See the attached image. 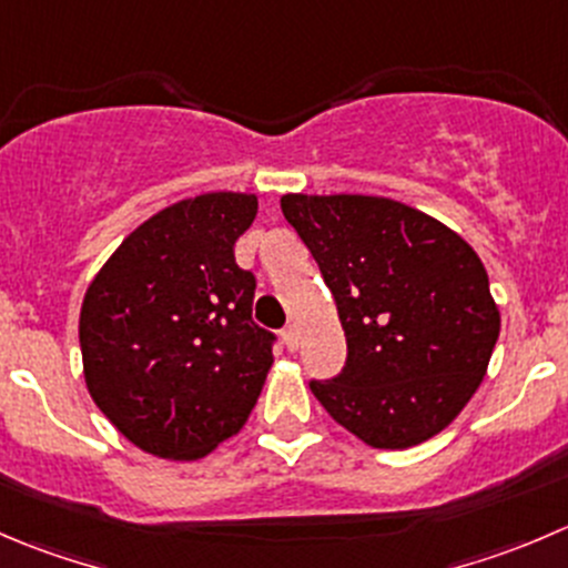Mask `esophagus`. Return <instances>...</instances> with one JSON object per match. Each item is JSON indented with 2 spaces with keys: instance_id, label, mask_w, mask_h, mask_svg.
I'll list each match as a JSON object with an SVG mask.
<instances>
[{
  "instance_id": "1",
  "label": "esophagus",
  "mask_w": 568,
  "mask_h": 568,
  "mask_svg": "<svg viewBox=\"0 0 568 568\" xmlns=\"http://www.w3.org/2000/svg\"><path fill=\"white\" fill-rule=\"evenodd\" d=\"M283 341H285V346H288L291 352H296V349H300V329H296L294 324H291V327H285L283 329Z\"/></svg>"
}]
</instances>
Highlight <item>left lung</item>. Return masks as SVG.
<instances>
[{
    "instance_id": "8db88e82",
    "label": "left lung",
    "mask_w": 568,
    "mask_h": 568,
    "mask_svg": "<svg viewBox=\"0 0 568 568\" xmlns=\"http://www.w3.org/2000/svg\"><path fill=\"white\" fill-rule=\"evenodd\" d=\"M346 335L338 377L311 379L324 410L374 449L453 424L486 377L499 307L477 252L438 219L385 196L285 194Z\"/></svg>"
}]
</instances>
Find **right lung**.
Masks as SVG:
<instances>
[{"label":"right lung","mask_w":568,"mask_h":568,"mask_svg":"<svg viewBox=\"0 0 568 568\" xmlns=\"http://www.w3.org/2000/svg\"><path fill=\"white\" fill-rule=\"evenodd\" d=\"M255 194L216 191L163 207L91 280L80 311L88 394L144 453L200 460L244 427L272 368L252 322L255 274L235 241Z\"/></svg>","instance_id":"obj_1"}]
</instances>
